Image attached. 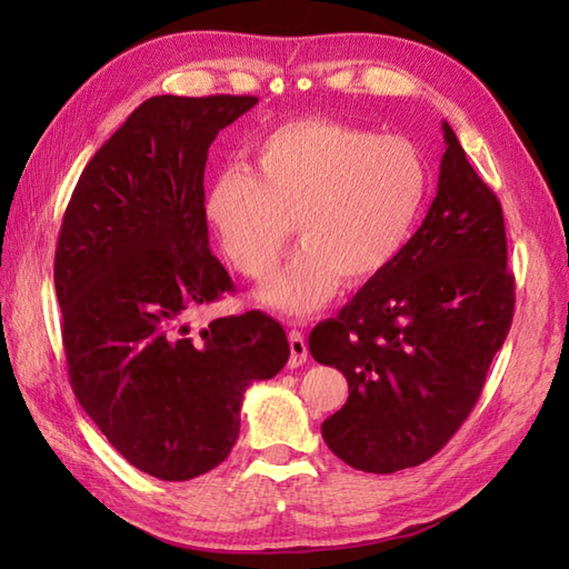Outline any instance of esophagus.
Masks as SVG:
<instances>
[{"label":"esophagus","mask_w":569,"mask_h":569,"mask_svg":"<svg viewBox=\"0 0 569 569\" xmlns=\"http://www.w3.org/2000/svg\"><path fill=\"white\" fill-rule=\"evenodd\" d=\"M288 345H291V359H288V367L291 369L303 367L308 359V345H306L303 332H298V330L288 332Z\"/></svg>","instance_id":"34e87169"}]
</instances>
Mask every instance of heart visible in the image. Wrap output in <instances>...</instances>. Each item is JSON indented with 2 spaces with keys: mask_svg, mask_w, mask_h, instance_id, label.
<instances>
[{
  "mask_svg": "<svg viewBox=\"0 0 569 569\" xmlns=\"http://www.w3.org/2000/svg\"><path fill=\"white\" fill-rule=\"evenodd\" d=\"M428 192V168L403 137L337 119H296L251 149V173L224 168L204 217L234 269L266 281L291 239L303 247L261 291L286 316H310L337 293L381 276L403 251Z\"/></svg>",
  "mask_w": 569,
  "mask_h": 569,
  "instance_id": "b5f03b06",
  "label": "heart"
}]
</instances>
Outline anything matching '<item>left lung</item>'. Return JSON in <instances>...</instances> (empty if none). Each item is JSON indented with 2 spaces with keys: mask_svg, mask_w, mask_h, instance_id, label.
Here are the masks:
<instances>
[{
  "mask_svg": "<svg viewBox=\"0 0 569 569\" xmlns=\"http://www.w3.org/2000/svg\"><path fill=\"white\" fill-rule=\"evenodd\" d=\"M438 196L381 276L316 325L310 355L345 373L322 438L349 467L393 475L440 452L467 420L513 320L501 202L442 122Z\"/></svg>",
  "mask_w": 569,
  "mask_h": 569,
  "instance_id": "left-lung-1",
  "label": "left lung"
}]
</instances>
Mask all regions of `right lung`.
<instances>
[{
	"instance_id": "right-lung-1",
	"label": "right lung",
	"mask_w": 569,
	"mask_h": 569,
	"mask_svg": "<svg viewBox=\"0 0 569 569\" xmlns=\"http://www.w3.org/2000/svg\"><path fill=\"white\" fill-rule=\"evenodd\" d=\"M257 102L139 104L84 166L60 227L53 281L72 391L129 465L163 481L224 462L247 389L291 355L259 310L188 325L234 291L210 251L202 178L220 129Z\"/></svg>"
}]
</instances>
